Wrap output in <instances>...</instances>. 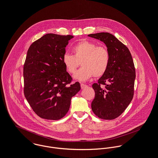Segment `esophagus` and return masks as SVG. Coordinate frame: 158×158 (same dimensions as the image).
<instances>
[{
    "instance_id": "34e87169",
    "label": "esophagus",
    "mask_w": 158,
    "mask_h": 158,
    "mask_svg": "<svg viewBox=\"0 0 158 158\" xmlns=\"http://www.w3.org/2000/svg\"><path fill=\"white\" fill-rule=\"evenodd\" d=\"M81 86L82 89H84L86 87H87V85L84 84H81Z\"/></svg>"
}]
</instances>
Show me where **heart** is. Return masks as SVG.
Masks as SVG:
<instances>
[{"label": "heart", "mask_w": 158, "mask_h": 158, "mask_svg": "<svg viewBox=\"0 0 158 158\" xmlns=\"http://www.w3.org/2000/svg\"><path fill=\"white\" fill-rule=\"evenodd\" d=\"M73 55L65 53L62 57L63 64L67 71L74 73L81 63L82 68L77 71L74 77L81 81H85L92 76L100 77L106 72L110 62V53L105 46L88 40H82L72 48Z\"/></svg>", "instance_id": "b5f03b06"}]
</instances>
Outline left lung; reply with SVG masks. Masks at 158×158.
Returning a JSON list of instances; mask_svg holds the SVG:
<instances>
[{"label":"left lung","mask_w":158,"mask_h":158,"mask_svg":"<svg viewBox=\"0 0 158 158\" xmlns=\"http://www.w3.org/2000/svg\"><path fill=\"white\" fill-rule=\"evenodd\" d=\"M88 36L103 41L110 53L106 72L92 85L95 97L91 109L98 118L113 120L125 110L134 97L136 74L133 59L129 49L112 34L100 32Z\"/></svg>","instance_id":"8db88e82"}]
</instances>
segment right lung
<instances>
[{
  "label": "right lung",
  "instance_id": "right-lung-1",
  "mask_svg": "<svg viewBox=\"0 0 158 158\" xmlns=\"http://www.w3.org/2000/svg\"><path fill=\"white\" fill-rule=\"evenodd\" d=\"M74 36L48 34L29 47L23 67L24 94L40 117L52 120L63 118L72 97L81 89L62 62L65 47Z\"/></svg>",
  "mask_w": 158,
  "mask_h": 158
}]
</instances>
